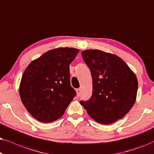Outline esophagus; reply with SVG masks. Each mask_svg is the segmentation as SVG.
I'll return each instance as SVG.
<instances>
[{
  "mask_svg": "<svg viewBox=\"0 0 154 154\" xmlns=\"http://www.w3.org/2000/svg\"><path fill=\"white\" fill-rule=\"evenodd\" d=\"M76 91H77V96H80V94H81V89H76Z\"/></svg>",
  "mask_w": 154,
  "mask_h": 154,
  "instance_id": "obj_1",
  "label": "esophagus"
}]
</instances>
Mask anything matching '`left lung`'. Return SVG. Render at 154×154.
I'll return each mask as SVG.
<instances>
[{
	"mask_svg": "<svg viewBox=\"0 0 154 154\" xmlns=\"http://www.w3.org/2000/svg\"><path fill=\"white\" fill-rule=\"evenodd\" d=\"M82 55L91 71L93 91L90 99L81 101V105L98 123H113L123 118L135 103L136 75L116 55L96 49L85 50Z\"/></svg>",
	"mask_w": 154,
	"mask_h": 154,
	"instance_id": "obj_1",
	"label": "left lung"
}]
</instances>
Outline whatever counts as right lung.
<instances>
[{
    "label": "right lung",
    "instance_id": "right-lung-1",
    "mask_svg": "<svg viewBox=\"0 0 154 154\" xmlns=\"http://www.w3.org/2000/svg\"><path fill=\"white\" fill-rule=\"evenodd\" d=\"M79 50L58 48L33 60L22 77L20 96L27 111L38 121L58 120L76 95L69 81V64Z\"/></svg>",
    "mask_w": 154,
    "mask_h": 154
}]
</instances>
